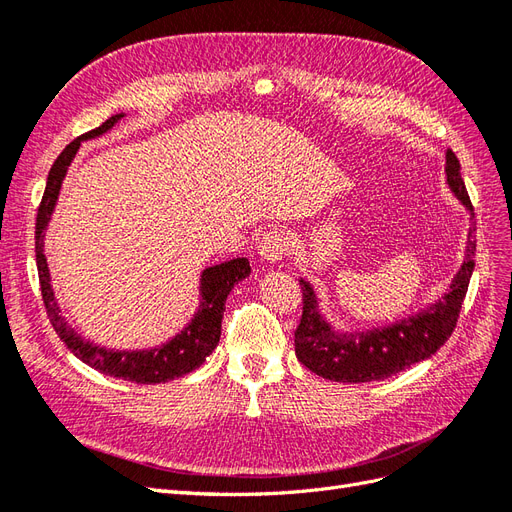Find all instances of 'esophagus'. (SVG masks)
I'll list each match as a JSON object with an SVG mask.
<instances>
[{
	"instance_id": "obj_1",
	"label": "esophagus",
	"mask_w": 512,
	"mask_h": 512,
	"mask_svg": "<svg viewBox=\"0 0 512 512\" xmlns=\"http://www.w3.org/2000/svg\"><path fill=\"white\" fill-rule=\"evenodd\" d=\"M291 248V240L285 231L281 229H274V231H268L264 238L259 240V246L257 251L261 255V259L266 261H281Z\"/></svg>"
}]
</instances>
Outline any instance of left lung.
Here are the masks:
<instances>
[{
    "mask_svg": "<svg viewBox=\"0 0 512 512\" xmlns=\"http://www.w3.org/2000/svg\"><path fill=\"white\" fill-rule=\"evenodd\" d=\"M446 182L450 191L470 210L474 221L472 201L467 197L461 178V165L455 152H446ZM476 227L467 233L465 259L452 279L446 294L420 313L394 321L390 326L367 332L334 330L319 313V302L309 281L302 285V319L296 328V356L306 369L332 379V382H375L399 373L412 364L427 360L440 349L457 326L461 304L474 272Z\"/></svg>",
    "mask_w": 512,
    "mask_h": 512,
    "instance_id": "obj_1",
    "label": "left lung"
}]
</instances>
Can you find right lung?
Segmentation results:
<instances>
[{
  "instance_id": "add662e5",
  "label": "right lung",
  "mask_w": 512,
  "mask_h": 512,
  "mask_svg": "<svg viewBox=\"0 0 512 512\" xmlns=\"http://www.w3.org/2000/svg\"><path fill=\"white\" fill-rule=\"evenodd\" d=\"M124 118V113L111 115L107 122H102L98 128L90 130L81 137H77L72 143H68L64 152L55 158V163L49 171L45 195H42L38 216H36V266H38V279H40V291L42 300H45V309L51 319V324L57 332V337L64 341V345L85 364H90L92 369L118 377L128 379L135 384H160L169 382V379H178L186 373L195 371L201 367L206 358L212 354V349L221 341V321L229 291L233 285L240 283L251 274V266H248L246 257L229 259L225 264H218L212 268H206L201 272V285L199 294L201 302L199 309L193 315L191 324H188L180 334H175L171 341L154 349H137V352H115V349L98 347L90 339L81 337L75 328L66 324L62 317L60 304L55 300L49 266L45 257V231L51 221V214L55 210L57 195L64 182V175L75 158L81 141L100 137L107 133L115 124Z\"/></svg>"
}]
</instances>
